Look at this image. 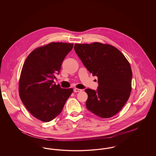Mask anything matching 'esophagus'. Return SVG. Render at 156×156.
Listing matches in <instances>:
<instances>
[{"instance_id":"esophagus-1","label":"esophagus","mask_w":156,"mask_h":156,"mask_svg":"<svg viewBox=\"0 0 156 156\" xmlns=\"http://www.w3.org/2000/svg\"><path fill=\"white\" fill-rule=\"evenodd\" d=\"M82 89H78V88H74V91L75 92H81Z\"/></svg>"}]
</instances>
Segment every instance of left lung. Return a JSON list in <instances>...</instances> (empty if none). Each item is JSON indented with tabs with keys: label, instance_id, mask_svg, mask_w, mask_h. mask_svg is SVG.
I'll use <instances>...</instances> for the list:
<instances>
[{
	"label": "left lung",
	"instance_id": "1",
	"mask_svg": "<svg viewBox=\"0 0 156 156\" xmlns=\"http://www.w3.org/2000/svg\"><path fill=\"white\" fill-rule=\"evenodd\" d=\"M74 50L89 73L98 77L97 91L85 90L88 94L87 108L102 118H111L123 108L130 95V63L118 48L108 44H75Z\"/></svg>",
	"mask_w": 156,
	"mask_h": 156
}]
</instances>
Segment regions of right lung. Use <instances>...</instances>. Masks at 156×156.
<instances>
[{"label":"right lung","mask_w":156,"mask_h":156,"mask_svg":"<svg viewBox=\"0 0 156 156\" xmlns=\"http://www.w3.org/2000/svg\"><path fill=\"white\" fill-rule=\"evenodd\" d=\"M73 44L52 42L34 49L23 66L19 94L27 111L36 119L48 122L61 112L73 88L54 84L63 60Z\"/></svg>","instance_id":"1"}]
</instances>
